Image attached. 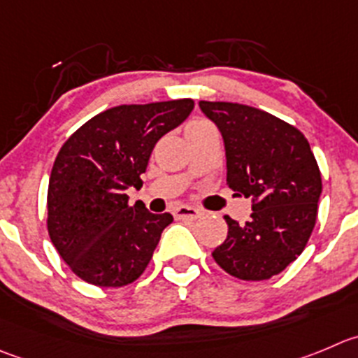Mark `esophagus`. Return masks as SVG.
I'll return each mask as SVG.
<instances>
[{
	"label": "esophagus",
	"mask_w": 358,
	"mask_h": 358,
	"mask_svg": "<svg viewBox=\"0 0 358 358\" xmlns=\"http://www.w3.org/2000/svg\"><path fill=\"white\" fill-rule=\"evenodd\" d=\"M173 214H176L177 220H196V217L202 216V210L192 206H179Z\"/></svg>",
	"instance_id": "1"
}]
</instances>
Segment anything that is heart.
<instances>
[{
	"instance_id": "obj_1",
	"label": "heart",
	"mask_w": 358,
	"mask_h": 358,
	"mask_svg": "<svg viewBox=\"0 0 358 358\" xmlns=\"http://www.w3.org/2000/svg\"><path fill=\"white\" fill-rule=\"evenodd\" d=\"M196 122H202V121H196ZM192 124H193V122H192Z\"/></svg>"
}]
</instances>
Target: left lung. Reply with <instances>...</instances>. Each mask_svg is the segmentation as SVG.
Listing matches in <instances>:
<instances>
[{"label":"left lung","mask_w":358,"mask_h":358,"mask_svg":"<svg viewBox=\"0 0 358 358\" xmlns=\"http://www.w3.org/2000/svg\"><path fill=\"white\" fill-rule=\"evenodd\" d=\"M224 142L227 185L253 199L251 220L224 216L228 236L213 251L234 278L262 281L304 251L318 214L322 176L309 142L268 112L230 101H200Z\"/></svg>","instance_id":"obj_1"}]
</instances>
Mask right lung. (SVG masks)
<instances>
[{
	"mask_svg": "<svg viewBox=\"0 0 358 358\" xmlns=\"http://www.w3.org/2000/svg\"><path fill=\"white\" fill-rule=\"evenodd\" d=\"M189 98L119 105L84 122L59 149L47 193V228L68 267L94 287L117 288L141 278L172 214L128 203L141 188L156 142L177 128Z\"/></svg>",
	"mask_w": 358,
	"mask_h": 358,
	"instance_id": "right-lung-1",
	"label": "right lung"
}]
</instances>
